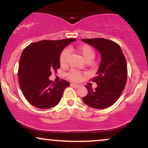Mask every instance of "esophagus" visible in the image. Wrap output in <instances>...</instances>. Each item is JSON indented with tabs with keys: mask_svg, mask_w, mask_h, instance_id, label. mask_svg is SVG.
<instances>
[{
	"mask_svg": "<svg viewBox=\"0 0 148 148\" xmlns=\"http://www.w3.org/2000/svg\"><path fill=\"white\" fill-rule=\"evenodd\" d=\"M71 86H72L73 87H74V88H79V86H80L79 85H78V84H74V83H73V84H71Z\"/></svg>",
	"mask_w": 148,
	"mask_h": 148,
	"instance_id": "obj_1",
	"label": "esophagus"
}]
</instances>
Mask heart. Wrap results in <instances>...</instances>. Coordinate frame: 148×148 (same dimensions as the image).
Returning <instances> with one entry per match:
<instances>
[{
	"instance_id": "heart-1",
	"label": "heart",
	"mask_w": 148,
	"mask_h": 148,
	"mask_svg": "<svg viewBox=\"0 0 148 148\" xmlns=\"http://www.w3.org/2000/svg\"><path fill=\"white\" fill-rule=\"evenodd\" d=\"M78 52L82 55L84 59L86 61H91L95 58V51L89 45H82L78 49ZM69 52L67 49L64 50L62 52L61 55L60 57V63L62 66H67L69 62ZM82 76V73L79 71L75 69H72L67 74V77L69 79L73 80V81L77 82L81 79Z\"/></svg>"
}]
</instances>
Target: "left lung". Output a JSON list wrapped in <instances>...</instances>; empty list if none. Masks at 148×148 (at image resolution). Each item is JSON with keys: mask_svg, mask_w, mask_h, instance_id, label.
<instances>
[{"mask_svg": "<svg viewBox=\"0 0 148 148\" xmlns=\"http://www.w3.org/2000/svg\"><path fill=\"white\" fill-rule=\"evenodd\" d=\"M95 48L101 60L96 76L92 81L97 84L95 90L86 86L88 90L83 101L96 109L110 107L121 95L127 81V63L121 47L116 42L104 38L82 39Z\"/></svg>", "mask_w": 148, "mask_h": 148, "instance_id": "8db88e82", "label": "left lung"}]
</instances>
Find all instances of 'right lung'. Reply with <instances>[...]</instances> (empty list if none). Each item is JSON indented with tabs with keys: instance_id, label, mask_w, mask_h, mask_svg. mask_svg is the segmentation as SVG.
<instances>
[{
	"instance_id": "right-lung-1",
	"label": "right lung",
	"mask_w": 148,
	"mask_h": 148,
	"mask_svg": "<svg viewBox=\"0 0 148 148\" xmlns=\"http://www.w3.org/2000/svg\"><path fill=\"white\" fill-rule=\"evenodd\" d=\"M75 38L42 40L31 44L23 50L19 61L18 82L25 97L41 109L56 106L70 83L62 80L53 82L49 76L60 69V57L64 47Z\"/></svg>"
}]
</instances>
